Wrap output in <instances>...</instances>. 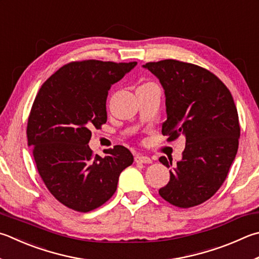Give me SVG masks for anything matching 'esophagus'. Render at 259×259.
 <instances>
[{
	"label": "esophagus",
	"mask_w": 259,
	"mask_h": 259,
	"mask_svg": "<svg viewBox=\"0 0 259 259\" xmlns=\"http://www.w3.org/2000/svg\"><path fill=\"white\" fill-rule=\"evenodd\" d=\"M135 161L137 163H152V158L148 157V156H145V155H137V156L135 157Z\"/></svg>",
	"instance_id": "34e87169"
}]
</instances>
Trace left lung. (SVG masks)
Wrapping results in <instances>:
<instances>
[{
    "label": "left lung",
    "instance_id": "1",
    "mask_svg": "<svg viewBox=\"0 0 259 259\" xmlns=\"http://www.w3.org/2000/svg\"><path fill=\"white\" fill-rule=\"evenodd\" d=\"M143 67L158 79L165 94L167 119L162 134L168 140L186 138L182 158L158 194L178 207H194L220 189L236 158L240 138L236 104L227 86L198 65L163 60ZM159 162L172 166L164 156Z\"/></svg>",
    "mask_w": 259,
    "mask_h": 259
}]
</instances>
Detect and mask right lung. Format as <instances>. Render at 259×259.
Listing matches in <instances>:
<instances>
[{"mask_svg":"<svg viewBox=\"0 0 259 259\" xmlns=\"http://www.w3.org/2000/svg\"><path fill=\"white\" fill-rule=\"evenodd\" d=\"M137 62L97 60L63 65L40 87L27 125L28 146L45 186L67 207L86 211L100 207L116 190L121 172L134 156L117 145L105 157L93 155L92 129L107 120L106 98L113 83Z\"/></svg>","mask_w":259,"mask_h":259,"instance_id":"right-lung-1","label":"right lung"}]
</instances>
